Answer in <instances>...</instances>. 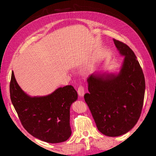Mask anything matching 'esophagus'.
I'll list each match as a JSON object with an SVG mask.
<instances>
[{"label": "esophagus", "mask_w": 156, "mask_h": 156, "mask_svg": "<svg viewBox=\"0 0 156 156\" xmlns=\"http://www.w3.org/2000/svg\"><path fill=\"white\" fill-rule=\"evenodd\" d=\"M77 93L79 96L83 97L84 94H85V90H84V88L83 86H80L77 89Z\"/></svg>", "instance_id": "34e87169"}]
</instances>
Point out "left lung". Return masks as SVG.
Here are the masks:
<instances>
[{
	"label": "left lung",
	"instance_id": "1",
	"mask_svg": "<svg viewBox=\"0 0 156 156\" xmlns=\"http://www.w3.org/2000/svg\"><path fill=\"white\" fill-rule=\"evenodd\" d=\"M125 58L118 74L93 73L87 79L88 93L84 98L98 130L118 136L131 130L139 120L143 106L145 79L134 52L113 39Z\"/></svg>",
	"mask_w": 156,
	"mask_h": 156
}]
</instances>
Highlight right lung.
I'll use <instances>...</instances> for the list:
<instances>
[{
  "mask_svg": "<svg viewBox=\"0 0 156 156\" xmlns=\"http://www.w3.org/2000/svg\"><path fill=\"white\" fill-rule=\"evenodd\" d=\"M10 93L19 119L30 135L49 143L69 138L70 106L78 96L72 85L60 87L45 96L30 97L19 86L12 72Z\"/></svg>",
  "mask_w": 156,
  "mask_h": 156,
  "instance_id": "1",
  "label": "right lung"
}]
</instances>
